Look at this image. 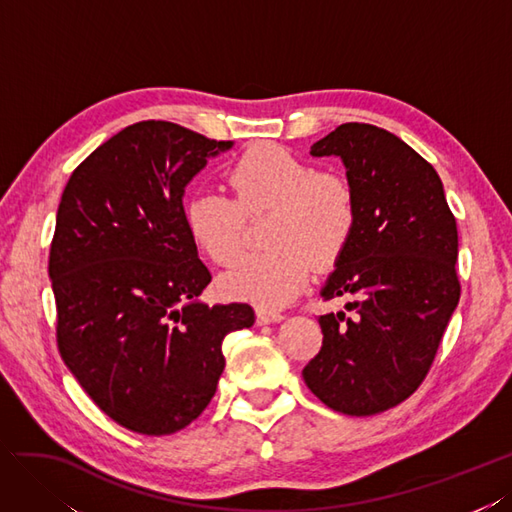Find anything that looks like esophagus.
Segmentation results:
<instances>
[{
  "instance_id": "1",
  "label": "esophagus",
  "mask_w": 512,
  "mask_h": 512,
  "mask_svg": "<svg viewBox=\"0 0 512 512\" xmlns=\"http://www.w3.org/2000/svg\"><path fill=\"white\" fill-rule=\"evenodd\" d=\"M285 315L276 313V311H266V309H257V324L259 326H266V324H279L283 321Z\"/></svg>"
}]
</instances>
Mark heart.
Returning a JSON list of instances; mask_svg holds the SVG:
<instances>
[{
	"instance_id": "heart-1",
	"label": "heart",
	"mask_w": 512,
	"mask_h": 512,
	"mask_svg": "<svg viewBox=\"0 0 512 512\" xmlns=\"http://www.w3.org/2000/svg\"><path fill=\"white\" fill-rule=\"evenodd\" d=\"M233 199L199 191L184 206V225L216 266H231L244 248L246 218L270 214L268 251L248 255L221 279L225 296L259 309H281L309 281L313 268H334L354 240L358 201L343 175L319 171L276 143H259L227 167Z\"/></svg>"
}]
</instances>
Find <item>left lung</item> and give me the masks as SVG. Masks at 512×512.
I'll list each match as a JSON object with an SVG mask.
<instances>
[{
	"instance_id": "left-lung-1",
	"label": "left lung",
	"mask_w": 512,
	"mask_h": 512,
	"mask_svg": "<svg viewBox=\"0 0 512 512\" xmlns=\"http://www.w3.org/2000/svg\"><path fill=\"white\" fill-rule=\"evenodd\" d=\"M311 154L343 160L358 227L321 289L352 317H319L324 341L302 377L330 410L373 416L416 392L457 309V221L433 165L384 128L341 124Z\"/></svg>"
}]
</instances>
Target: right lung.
Listing matches in <instances>:
<instances>
[{
  "instance_id": "1",
  "label": "right lung",
  "mask_w": 512,
  "mask_h": 512,
  "mask_svg": "<svg viewBox=\"0 0 512 512\" xmlns=\"http://www.w3.org/2000/svg\"><path fill=\"white\" fill-rule=\"evenodd\" d=\"M231 148L180 124H130L72 171L49 251L57 349L100 412L169 435L206 410L223 341L248 304L197 300L212 276L184 225V186Z\"/></svg>"
}]
</instances>
